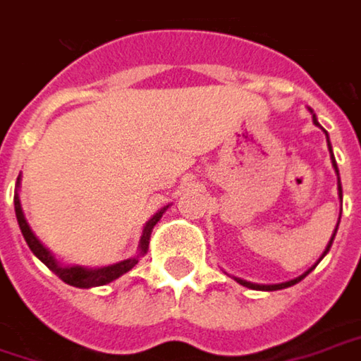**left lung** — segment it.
I'll list each match as a JSON object with an SVG mask.
<instances>
[{
	"instance_id": "obj_1",
	"label": "left lung",
	"mask_w": 361,
	"mask_h": 361,
	"mask_svg": "<svg viewBox=\"0 0 361 361\" xmlns=\"http://www.w3.org/2000/svg\"><path fill=\"white\" fill-rule=\"evenodd\" d=\"M308 110H310V108H308ZM310 114H312V122H314L317 126H321V124H319V120H317V114H314L312 110H310ZM325 135H327V130H325ZM327 142H329V135H327ZM329 153H331V163H333V169H335V173H337V196H339V200H343V190H341V180H339V169H337V161H335V157H333L331 142H329ZM339 219H341V214H339ZM337 226H339V221H337ZM337 226H335V231H333V235H331V239H329V243H327V247H325V251H323V255L319 257V262H321V259H323V257H325V255L329 253V249H331V245H333V239H335V233H337ZM319 262H317V264H319ZM317 264L312 265L310 269H307L302 276H298V278H294V280H288V282H282V284H253V282H247V280H243V278H235V276H233V278H235V280H237L241 286L253 288V290H267V292H271V290H282V288H290V286H294V284H298L302 278H307L308 274H310V271L317 267Z\"/></svg>"
}]
</instances>
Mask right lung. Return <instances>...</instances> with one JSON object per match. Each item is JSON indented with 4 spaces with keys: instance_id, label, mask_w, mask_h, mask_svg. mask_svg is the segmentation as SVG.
<instances>
[{
    "instance_id": "obj_1",
    "label": "right lung",
    "mask_w": 361,
    "mask_h": 361,
    "mask_svg": "<svg viewBox=\"0 0 361 361\" xmlns=\"http://www.w3.org/2000/svg\"><path fill=\"white\" fill-rule=\"evenodd\" d=\"M20 180H22V176H18V181H16L13 208H16V219H18L20 231H22V235H24L26 243H28V247H30V251H32L34 255H36L42 264L47 265L51 271H54V274H56L65 284H69V286H75V288L106 286V284H110V282L118 280L120 276H124L126 271H130V269L138 264V259H140L142 255H147V251H149V241H151V233H153L155 224L161 221V216L165 214V210L169 208V204H167V206H163L161 210H157V212H155L147 223H145V226H142V235H140V241H138L137 255H135V257L122 259V262H118V264H112V265H102V267L67 265V264H61V262L54 257L53 253H51L44 245L40 243V239H38V237L32 233L30 224H28L26 216H24L22 202H20V194H18V190H20Z\"/></svg>"
}]
</instances>
